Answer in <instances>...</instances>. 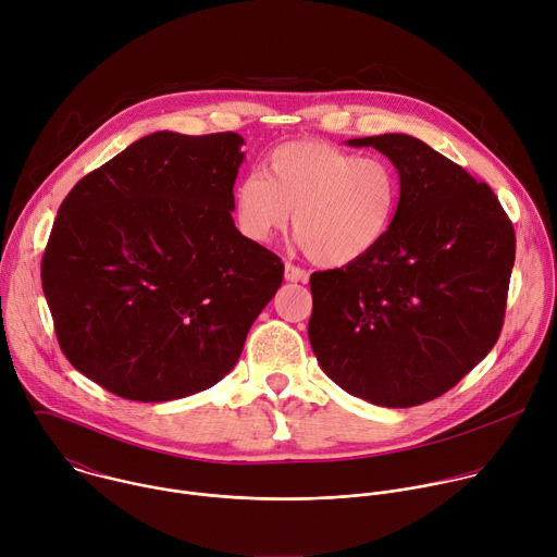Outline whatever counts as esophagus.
<instances>
[{"mask_svg":"<svg viewBox=\"0 0 557 557\" xmlns=\"http://www.w3.org/2000/svg\"><path fill=\"white\" fill-rule=\"evenodd\" d=\"M284 277H286V282H308V273L290 262L284 264Z\"/></svg>","mask_w":557,"mask_h":557,"instance_id":"34e87169","label":"esophagus"}]
</instances>
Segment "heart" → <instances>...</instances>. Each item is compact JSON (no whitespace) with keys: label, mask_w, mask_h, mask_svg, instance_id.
Instances as JSON below:
<instances>
[{"label":"heart","mask_w":557,"mask_h":557,"mask_svg":"<svg viewBox=\"0 0 557 557\" xmlns=\"http://www.w3.org/2000/svg\"><path fill=\"white\" fill-rule=\"evenodd\" d=\"M401 181L379 156L359 158L326 143H286L267 161V176L235 187L240 231L267 245L288 226L301 251L320 267H348L387 237L399 211Z\"/></svg>","instance_id":"obj_1"}]
</instances>
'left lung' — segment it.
<instances>
[{
    "label": "left lung",
    "mask_w": 557,
    "mask_h": 557,
    "mask_svg": "<svg viewBox=\"0 0 557 557\" xmlns=\"http://www.w3.org/2000/svg\"><path fill=\"white\" fill-rule=\"evenodd\" d=\"M399 172L385 240L363 260L310 275L308 339L348 394L383 408L436 399L500 337L516 260L513 224L487 183L408 134L350 138Z\"/></svg>",
    "instance_id": "1"
}]
</instances>
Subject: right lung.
Returning a JSON list of instances; mask_svg holds the SVG:
<instances>
[{
    "label": "right lung",
    "instance_id": "obj_1",
    "mask_svg": "<svg viewBox=\"0 0 557 557\" xmlns=\"http://www.w3.org/2000/svg\"><path fill=\"white\" fill-rule=\"evenodd\" d=\"M245 138L156 132L59 207L41 286L65 359L108 392L163 404L231 372L282 260L235 228Z\"/></svg>",
    "mask_w": 557,
    "mask_h": 557
}]
</instances>
